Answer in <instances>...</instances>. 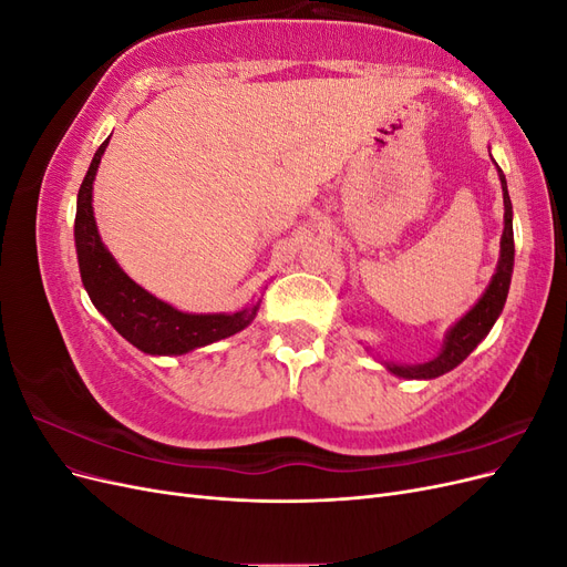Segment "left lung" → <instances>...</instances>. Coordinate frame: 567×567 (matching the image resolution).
Listing matches in <instances>:
<instances>
[{
    "label": "left lung",
    "mask_w": 567,
    "mask_h": 567,
    "mask_svg": "<svg viewBox=\"0 0 567 567\" xmlns=\"http://www.w3.org/2000/svg\"><path fill=\"white\" fill-rule=\"evenodd\" d=\"M496 173H499L502 192H504V234H502V244H499L502 246L499 262H496L492 281L485 288V293L480 296V300L471 307V310L463 315L456 323L450 326V331L444 333L437 357L427 359V362H423V364H394V362H388V359H381V364L392 375H398V379L431 381V379H437V375H442V373L456 369L463 359H466L480 346V342L487 338L492 326L496 323V319H499V315L504 310L508 288H511V277H513V255H516V246H513V205L508 198L506 177H504L499 165H496Z\"/></svg>",
    "instance_id": "obj_1"
}]
</instances>
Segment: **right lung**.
I'll return each instance as SVG.
<instances>
[{"label": "right lung", "instance_id": "1", "mask_svg": "<svg viewBox=\"0 0 567 567\" xmlns=\"http://www.w3.org/2000/svg\"><path fill=\"white\" fill-rule=\"evenodd\" d=\"M109 142L111 136L94 153L92 165L78 192L75 213V250L80 277L96 310L136 350L153 357H179L244 331L246 326L252 323L262 300H255L238 312H182L132 281L123 267L115 262V257L101 241L92 208L96 169Z\"/></svg>", "mask_w": 567, "mask_h": 567}]
</instances>
